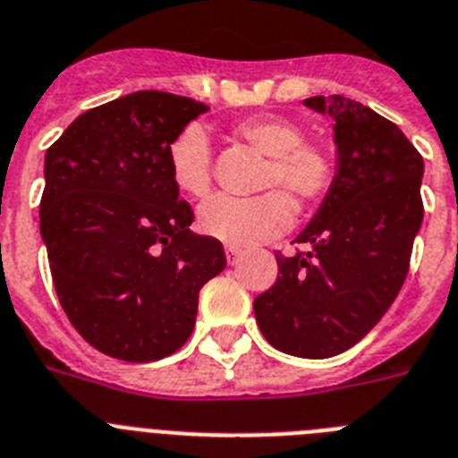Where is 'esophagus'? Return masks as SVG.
I'll return each instance as SVG.
<instances>
[{"instance_id": "34e87169", "label": "esophagus", "mask_w": 458, "mask_h": 458, "mask_svg": "<svg viewBox=\"0 0 458 458\" xmlns=\"http://www.w3.org/2000/svg\"><path fill=\"white\" fill-rule=\"evenodd\" d=\"M225 258H228V265H237L242 258V249H237V246H225Z\"/></svg>"}]
</instances>
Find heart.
<instances>
[{
	"label": "heart",
	"instance_id": "heart-1",
	"mask_svg": "<svg viewBox=\"0 0 458 458\" xmlns=\"http://www.w3.org/2000/svg\"><path fill=\"white\" fill-rule=\"evenodd\" d=\"M253 149L269 157L262 189L284 186L301 205H316L327 196L334 180L332 157L323 147L304 142L297 124L284 117H249L237 124ZM170 180L189 196H205L212 186V142L205 126L191 122L165 149ZM295 207L284 191H267L258 198L214 196L198 209V225L205 234L228 246H256L290 228Z\"/></svg>",
	"mask_w": 458,
	"mask_h": 458
}]
</instances>
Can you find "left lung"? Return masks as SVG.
Wrapping results in <instances>:
<instances>
[{"label": "left lung", "mask_w": 458, "mask_h": 458, "mask_svg": "<svg viewBox=\"0 0 458 458\" xmlns=\"http://www.w3.org/2000/svg\"><path fill=\"white\" fill-rule=\"evenodd\" d=\"M304 106L334 122V180L295 237L306 251L276 256V284L253 311L274 348L325 360L360 344L399 295L424 216V161L399 126L352 98Z\"/></svg>", "instance_id": "obj_1"}]
</instances>
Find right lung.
Wrapping results in <instances>:
<instances>
[{
    "mask_svg": "<svg viewBox=\"0 0 458 458\" xmlns=\"http://www.w3.org/2000/svg\"><path fill=\"white\" fill-rule=\"evenodd\" d=\"M205 103L133 91L73 119L46 152L41 237L59 304L103 355L152 361L193 332L221 242L189 228L165 149Z\"/></svg>",
    "mask_w": 458,
    "mask_h": 458,
    "instance_id": "1",
    "label": "right lung"
}]
</instances>
